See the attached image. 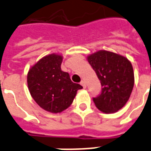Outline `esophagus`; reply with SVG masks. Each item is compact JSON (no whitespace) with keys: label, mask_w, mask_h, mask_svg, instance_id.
<instances>
[{"label":"esophagus","mask_w":151,"mask_h":151,"mask_svg":"<svg viewBox=\"0 0 151 151\" xmlns=\"http://www.w3.org/2000/svg\"><path fill=\"white\" fill-rule=\"evenodd\" d=\"M81 85L83 86V88H86V82H85L84 81H81Z\"/></svg>","instance_id":"34e87169"}]
</instances>
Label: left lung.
Wrapping results in <instances>:
<instances>
[{
  "label": "left lung",
  "mask_w": 151,
  "mask_h": 151,
  "mask_svg": "<svg viewBox=\"0 0 151 151\" xmlns=\"http://www.w3.org/2000/svg\"><path fill=\"white\" fill-rule=\"evenodd\" d=\"M101 85V94L93 98L98 110L111 114L121 110L129 100L134 84L131 62L118 53L99 50L87 57Z\"/></svg>",
  "instance_id": "8db88e82"
}]
</instances>
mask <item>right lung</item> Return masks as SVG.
<instances>
[{"instance_id": "obj_1", "label": "right lung", "mask_w": 151, "mask_h": 151, "mask_svg": "<svg viewBox=\"0 0 151 151\" xmlns=\"http://www.w3.org/2000/svg\"><path fill=\"white\" fill-rule=\"evenodd\" d=\"M63 57L51 53L43 57L29 70L28 88L39 106L48 112L58 114L72 104L81 85L73 83L70 74L62 71Z\"/></svg>"}]
</instances>
